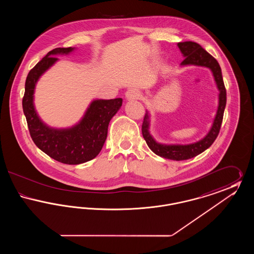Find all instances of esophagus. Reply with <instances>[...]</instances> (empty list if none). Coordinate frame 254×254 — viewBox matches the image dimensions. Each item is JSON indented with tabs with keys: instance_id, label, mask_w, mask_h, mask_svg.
Wrapping results in <instances>:
<instances>
[{
	"instance_id": "34e87169",
	"label": "esophagus",
	"mask_w": 254,
	"mask_h": 254,
	"mask_svg": "<svg viewBox=\"0 0 254 254\" xmlns=\"http://www.w3.org/2000/svg\"><path fill=\"white\" fill-rule=\"evenodd\" d=\"M140 97V91L137 88H129L126 92V98L127 100H133V99H138Z\"/></svg>"
}]
</instances>
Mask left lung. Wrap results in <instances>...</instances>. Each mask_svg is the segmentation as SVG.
<instances>
[{
  "label": "left lung",
  "instance_id": "1",
  "mask_svg": "<svg viewBox=\"0 0 254 254\" xmlns=\"http://www.w3.org/2000/svg\"><path fill=\"white\" fill-rule=\"evenodd\" d=\"M178 47L185 57V60L182 62L181 65L193 64L208 67L212 71L220 93L217 113L209 132L202 140L190 145H163L157 143L148 131L149 116L148 112L146 111L142 125V133L146 144L158 156L174 161H182L195 157L213 144L220 131L227 104V91L224 85L221 67L216 59L212 57L208 52H206L199 44L194 42L178 43Z\"/></svg>",
  "mask_w": 254,
  "mask_h": 254
}]
</instances>
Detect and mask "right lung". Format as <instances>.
<instances>
[{"instance_id":"obj_1","label":"right lung","mask_w":254,"mask_h":254,"mask_svg":"<svg viewBox=\"0 0 254 254\" xmlns=\"http://www.w3.org/2000/svg\"><path fill=\"white\" fill-rule=\"evenodd\" d=\"M73 49L58 48L49 51L29 71L25 80L23 109L30 136L42 151L63 164L79 165L99 154L108 136L109 122L121 108L123 100H94L83 119L70 128H52L42 122L33 105L37 81L58 60L56 55L68 54Z\"/></svg>"}]
</instances>
